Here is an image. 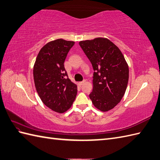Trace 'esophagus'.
<instances>
[{
	"mask_svg": "<svg viewBox=\"0 0 160 160\" xmlns=\"http://www.w3.org/2000/svg\"><path fill=\"white\" fill-rule=\"evenodd\" d=\"M85 82H86V80H83V81H82V82H80L79 84H80V85H83Z\"/></svg>",
	"mask_w": 160,
	"mask_h": 160,
	"instance_id": "34e87169",
	"label": "esophagus"
}]
</instances>
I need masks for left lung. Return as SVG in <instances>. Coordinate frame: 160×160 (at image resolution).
Listing matches in <instances>:
<instances>
[{
	"label": "left lung",
	"instance_id": "obj_1",
	"mask_svg": "<svg viewBox=\"0 0 160 160\" xmlns=\"http://www.w3.org/2000/svg\"><path fill=\"white\" fill-rule=\"evenodd\" d=\"M79 44L95 71L89 98L102 112L112 110L121 102L128 86L129 68L125 57L106 38L81 41Z\"/></svg>",
	"mask_w": 160,
	"mask_h": 160
}]
</instances>
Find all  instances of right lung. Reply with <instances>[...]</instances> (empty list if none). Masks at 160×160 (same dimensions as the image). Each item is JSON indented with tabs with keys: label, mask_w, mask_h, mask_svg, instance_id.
I'll use <instances>...</instances> for the list:
<instances>
[{
	"label": "right lung",
	"mask_w": 160,
	"mask_h": 160,
	"mask_svg": "<svg viewBox=\"0 0 160 160\" xmlns=\"http://www.w3.org/2000/svg\"><path fill=\"white\" fill-rule=\"evenodd\" d=\"M75 42L62 39L48 42L39 52L33 67L37 92L42 102L54 112L63 113L71 108L77 85L66 79L64 62Z\"/></svg>",
	"instance_id": "add662e5"
}]
</instances>
